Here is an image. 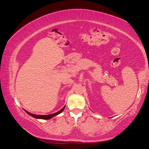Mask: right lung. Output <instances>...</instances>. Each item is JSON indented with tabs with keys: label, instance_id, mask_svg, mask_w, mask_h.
Wrapping results in <instances>:
<instances>
[{
	"label": "right lung",
	"instance_id": "add662e5",
	"mask_svg": "<svg viewBox=\"0 0 149 149\" xmlns=\"http://www.w3.org/2000/svg\"><path fill=\"white\" fill-rule=\"evenodd\" d=\"M65 106H64L63 107L62 109H61V110H60L59 111H58V112H55V113L52 114H48V115H36V114H33L30 113V112H29L28 111H26V113L29 114L30 116L33 117V118H37V119H49L52 118L53 117H54V116H56V115H58V114H60L62 111H63V110H64V109H65Z\"/></svg>",
	"mask_w": 149,
	"mask_h": 149
}]
</instances>
